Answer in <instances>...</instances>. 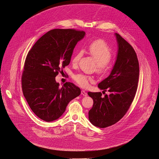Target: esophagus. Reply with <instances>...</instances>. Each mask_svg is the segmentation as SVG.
<instances>
[{
  "label": "esophagus",
  "instance_id": "obj_1",
  "mask_svg": "<svg viewBox=\"0 0 159 159\" xmlns=\"http://www.w3.org/2000/svg\"><path fill=\"white\" fill-rule=\"evenodd\" d=\"M81 94L83 95L84 96H87V95H88V94L86 93V92H85L84 90H82V91H81Z\"/></svg>",
  "mask_w": 159,
  "mask_h": 159
}]
</instances>
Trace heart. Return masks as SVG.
<instances>
[{
  "instance_id": "heart-1",
  "label": "heart",
  "mask_w": 159,
  "mask_h": 159,
  "mask_svg": "<svg viewBox=\"0 0 159 159\" xmlns=\"http://www.w3.org/2000/svg\"><path fill=\"white\" fill-rule=\"evenodd\" d=\"M88 49L91 55L96 60L98 67L100 70L105 69L108 63L112 58V51L103 40L98 39L91 42L88 45ZM83 55V51H78L73 58V63L77 64ZM74 80L80 86L87 87L90 82H93L94 79L93 77L87 76L83 74H77L74 75Z\"/></svg>"
}]
</instances>
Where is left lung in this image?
Masks as SVG:
<instances>
[{
	"mask_svg": "<svg viewBox=\"0 0 159 159\" xmlns=\"http://www.w3.org/2000/svg\"><path fill=\"white\" fill-rule=\"evenodd\" d=\"M116 60L110 75L98 85V88L110 94L103 98L102 93L88 92L94 102L88 118L93 125L106 128L119 122L132 103L137 89L139 77L138 59L132 46L119 34Z\"/></svg>",
	"mask_w": 159,
	"mask_h": 159,
	"instance_id": "1",
	"label": "left lung"
}]
</instances>
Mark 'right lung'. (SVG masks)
<instances>
[{
	"label": "right lung",
	"mask_w": 159,
	"mask_h": 159,
	"mask_svg": "<svg viewBox=\"0 0 159 159\" xmlns=\"http://www.w3.org/2000/svg\"><path fill=\"white\" fill-rule=\"evenodd\" d=\"M85 36V32L72 29L52 30L28 53L22 77L24 96L33 112L45 122L59 119L69 102L80 94L73 83L60 88L56 77L70 64L75 45Z\"/></svg>",
	"instance_id": "1"
}]
</instances>
